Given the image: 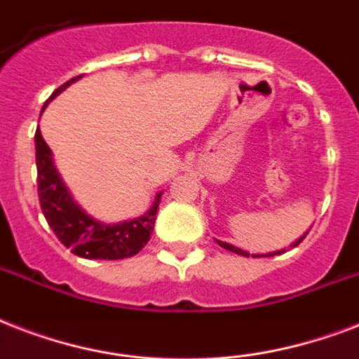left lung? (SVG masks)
<instances>
[{
	"label": "left lung",
	"mask_w": 359,
	"mask_h": 359,
	"mask_svg": "<svg viewBox=\"0 0 359 359\" xmlns=\"http://www.w3.org/2000/svg\"><path fill=\"white\" fill-rule=\"evenodd\" d=\"M306 238V235L302 236L300 240H298V242H296L294 244V248L298 244H300L302 240ZM218 244L222 245V248H225V250H229V251H233V253H236V255H242V257H250V253H248V251H244V250H238V248H235V245H231V244H227V242H222V240H218ZM279 253H281V251H279ZM278 251H276V253H268V255H253V257H272V255H279Z\"/></svg>",
	"instance_id": "left-lung-1"
}]
</instances>
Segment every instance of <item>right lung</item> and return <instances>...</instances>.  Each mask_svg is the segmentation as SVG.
I'll list each match as a JSON object with an SVG mask.
<instances>
[{
	"mask_svg": "<svg viewBox=\"0 0 359 359\" xmlns=\"http://www.w3.org/2000/svg\"><path fill=\"white\" fill-rule=\"evenodd\" d=\"M76 80H80V76H76L55 89L52 98L67 89L70 83H74ZM35 154L36 190H39L42 214L65 248H69L74 255L83 257V259H104V261L126 259L143 250V245L149 242L154 231L158 203L162 194H158L156 203L141 218L117 225L100 224L72 201L67 186L63 184V180L53 168L52 151L46 145V141L42 140L39 128L35 132Z\"/></svg>",
	"mask_w": 359,
	"mask_h": 359,
	"instance_id": "add662e5",
	"label": "right lung"
}]
</instances>
